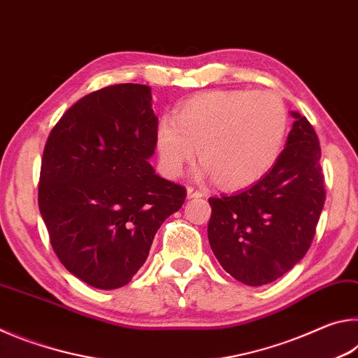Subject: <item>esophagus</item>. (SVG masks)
Listing matches in <instances>:
<instances>
[{"mask_svg":"<svg viewBox=\"0 0 358 358\" xmlns=\"http://www.w3.org/2000/svg\"><path fill=\"white\" fill-rule=\"evenodd\" d=\"M202 196H203L202 191H199V189H196V187H192V186H187V199H199V197H202Z\"/></svg>","mask_w":358,"mask_h":358,"instance_id":"34e87169","label":"esophagus"}]
</instances>
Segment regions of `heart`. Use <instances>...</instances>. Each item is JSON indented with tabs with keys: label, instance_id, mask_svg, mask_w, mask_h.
Returning a JSON list of instances; mask_svg holds the SVG:
<instances>
[{
	"label": "heart",
	"instance_id": "b5f03b06",
	"mask_svg": "<svg viewBox=\"0 0 358 358\" xmlns=\"http://www.w3.org/2000/svg\"><path fill=\"white\" fill-rule=\"evenodd\" d=\"M287 112L271 92H208L185 101L156 126L161 171L175 178L196 156L202 173L224 189H243L264 177L280 155Z\"/></svg>",
	"mask_w": 358,
	"mask_h": 358
}]
</instances>
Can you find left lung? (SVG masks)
Masks as SVG:
<instances>
[{"label": "left lung", "instance_id": "obj_1", "mask_svg": "<svg viewBox=\"0 0 358 358\" xmlns=\"http://www.w3.org/2000/svg\"><path fill=\"white\" fill-rule=\"evenodd\" d=\"M292 117L286 148L264 178L208 199L211 250L222 268L248 286L275 281L303 259L324 208L317 134L306 117Z\"/></svg>", "mask_w": 358, "mask_h": 358}]
</instances>
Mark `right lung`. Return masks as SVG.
I'll use <instances>...</instances> for the list:
<instances>
[{"mask_svg": "<svg viewBox=\"0 0 358 358\" xmlns=\"http://www.w3.org/2000/svg\"><path fill=\"white\" fill-rule=\"evenodd\" d=\"M151 88H101L63 113L48 134L38 203L53 251L66 270L96 289L128 284L169 216L186 199L161 178Z\"/></svg>", "mask_w": 358, "mask_h": 358, "instance_id": "add662e5", "label": "right lung"}]
</instances>
